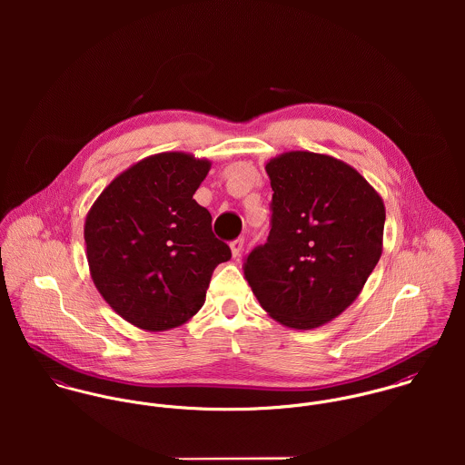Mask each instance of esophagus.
Here are the masks:
<instances>
[{
  "label": "esophagus",
  "instance_id": "34e87169",
  "mask_svg": "<svg viewBox=\"0 0 465 465\" xmlns=\"http://www.w3.org/2000/svg\"><path fill=\"white\" fill-rule=\"evenodd\" d=\"M243 247H245V240H243V238H238V240H234V242L231 243V252H232V258H234V260H238V258L242 256Z\"/></svg>",
  "mask_w": 465,
  "mask_h": 465
}]
</instances>
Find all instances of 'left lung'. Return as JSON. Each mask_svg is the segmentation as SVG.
<instances>
[{
	"mask_svg": "<svg viewBox=\"0 0 465 465\" xmlns=\"http://www.w3.org/2000/svg\"><path fill=\"white\" fill-rule=\"evenodd\" d=\"M272 229L243 266L266 313L292 330L321 328L363 290L383 252L385 203L351 164L290 150L265 164Z\"/></svg>",
	"mask_w": 465,
	"mask_h": 465,
	"instance_id": "left-lung-1",
	"label": "left lung"
}]
</instances>
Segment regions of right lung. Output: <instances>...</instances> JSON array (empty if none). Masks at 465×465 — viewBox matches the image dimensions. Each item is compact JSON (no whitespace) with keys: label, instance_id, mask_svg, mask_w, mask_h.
<instances>
[{"label":"right lung","instance_id":"add662e5","mask_svg":"<svg viewBox=\"0 0 465 465\" xmlns=\"http://www.w3.org/2000/svg\"><path fill=\"white\" fill-rule=\"evenodd\" d=\"M211 161L161 152L111 181L91 205L84 240L91 279L129 324L166 331L205 302L213 270L231 260L211 214L193 199Z\"/></svg>","mask_w":465,"mask_h":465}]
</instances>
